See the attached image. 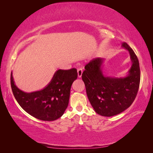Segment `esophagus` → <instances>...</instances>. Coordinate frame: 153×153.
<instances>
[{"instance_id":"esophagus-1","label":"esophagus","mask_w":153,"mask_h":153,"mask_svg":"<svg viewBox=\"0 0 153 153\" xmlns=\"http://www.w3.org/2000/svg\"><path fill=\"white\" fill-rule=\"evenodd\" d=\"M82 73H83V69L82 67H79L78 69H77V76H78V77H81L82 76Z\"/></svg>"}]
</instances>
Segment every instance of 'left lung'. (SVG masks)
Segmentation results:
<instances>
[{
  "instance_id": "8db88e82",
  "label": "left lung",
  "mask_w": 153,
  "mask_h": 153,
  "mask_svg": "<svg viewBox=\"0 0 153 153\" xmlns=\"http://www.w3.org/2000/svg\"><path fill=\"white\" fill-rule=\"evenodd\" d=\"M130 54L132 66L128 76L112 77L104 76L101 70L103 59L93 58L85 66L82 79L91 105L102 116H113L122 112L134 101L140 83L141 72L138 58L126 43L122 45Z\"/></svg>"
}]
</instances>
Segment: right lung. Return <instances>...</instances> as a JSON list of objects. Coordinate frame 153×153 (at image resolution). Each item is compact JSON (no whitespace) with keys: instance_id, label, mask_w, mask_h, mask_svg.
Returning <instances> with one entry per match:
<instances>
[{"instance_id":"1","label":"right lung","mask_w":153,"mask_h":153,"mask_svg":"<svg viewBox=\"0 0 153 153\" xmlns=\"http://www.w3.org/2000/svg\"><path fill=\"white\" fill-rule=\"evenodd\" d=\"M76 68L58 70L43 89L25 93L15 85L12 72L10 83L16 100L29 114L43 121H53L63 115L69 102L71 86L77 79Z\"/></svg>"}]
</instances>
